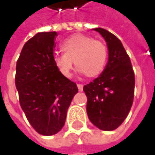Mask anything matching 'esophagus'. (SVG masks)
Instances as JSON below:
<instances>
[{
  "mask_svg": "<svg viewBox=\"0 0 155 155\" xmlns=\"http://www.w3.org/2000/svg\"><path fill=\"white\" fill-rule=\"evenodd\" d=\"M77 87H78V90L80 91H82V90H83V85L82 84H77Z\"/></svg>",
  "mask_w": 155,
  "mask_h": 155,
  "instance_id": "34e87169",
  "label": "esophagus"
}]
</instances>
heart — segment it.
I'll return each mask as SVG.
<instances>
[{"instance_id": "heart-1", "label": "heart", "mask_w": 155, "mask_h": 155, "mask_svg": "<svg viewBox=\"0 0 155 155\" xmlns=\"http://www.w3.org/2000/svg\"><path fill=\"white\" fill-rule=\"evenodd\" d=\"M60 48L64 54H56L54 63L64 77H71L74 62L80 73L88 78L99 76L105 69L108 48L101 40L76 34L64 40Z\"/></svg>"}]
</instances>
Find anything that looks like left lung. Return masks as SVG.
<instances>
[{"label":"left lung","mask_w":155,"mask_h":155,"mask_svg":"<svg viewBox=\"0 0 155 155\" xmlns=\"http://www.w3.org/2000/svg\"><path fill=\"white\" fill-rule=\"evenodd\" d=\"M106 40L108 62L103 73L83 86L91 122L104 131L117 129L127 117L134 101L135 73L121 41L101 28H94Z\"/></svg>","instance_id":"obj_1"}]
</instances>
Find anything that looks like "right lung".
I'll return each instance as SVG.
<instances>
[{
    "instance_id": "add662e5",
    "label": "right lung",
    "mask_w": 155,
    "mask_h": 155,
    "mask_svg": "<svg viewBox=\"0 0 155 155\" xmlns=\"http://www.w3.org/2000/svg\"><path fill=\"white\" fill-rule=\"evenodd\" d=\"M56 32H41L28 39L16 64L15 85L20 107L40 135L58 133L78 92L75 82L64 77L54 63Z\"/></svg>"
}]
</instances>
